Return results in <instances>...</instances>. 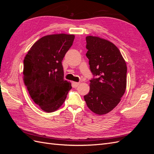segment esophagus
Segmentation results:
<instances>
[{"label":"esophagus","mask_w":154,"mask_h":154,"mask_svg":"<svg viewBox=\"0 0 154 154\" xmlns=\"http://www.w3.org/2000/svg\"><path fill=\"white\" fill-rule=\"evenodd\" d=\"M80 82H72V85L74 87H77L79 85H80Z\"/></svg>","instance_id":"esophagus-1"}]
</instances>
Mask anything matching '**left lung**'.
I'll return each mask as SVG.
<instances>
[{"mask_svg":"<svg viewBox=\"0 0 154 154\" xmlns=\"http://www.w3.org/2000/svg\"><path fill=\"white\" fill-rule=\"evenodd\" d=\"M86 42V57L93 78L84 99L93 112L105 114L118 105L125 92L127 65L118 48L110 42L88 36Z\"/></svg>","mask_w":154,"mask_h":154,"instance_id":"obj_1","label":"left lung"}]
</instances>
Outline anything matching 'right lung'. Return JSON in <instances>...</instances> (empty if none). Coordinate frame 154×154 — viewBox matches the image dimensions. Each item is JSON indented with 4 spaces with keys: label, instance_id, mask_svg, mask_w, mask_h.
Segmentation results:
<instances>
[{
    "label": "right lung",
    "instance_id": "obj_1",
    "mask_svg": "<svg viewBox=\"0 0 154 154\" xmlns=\"http://www.w3.org/2000/svg\"><path fill=\"white\" fill-rule=\"evenodd\" d=\"M74 39L73 35L45 36L24 58V83L32 100L46 112L59 109L72 88L71 83L63 80L62 62Z\"/></svg>",
    "mask_w": 154,
    "mask_h": 154
}]
</instances>
